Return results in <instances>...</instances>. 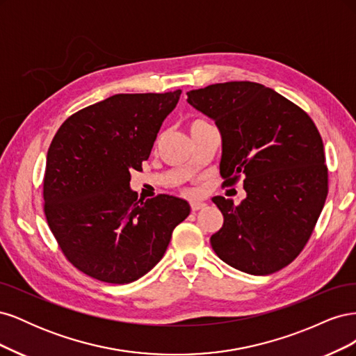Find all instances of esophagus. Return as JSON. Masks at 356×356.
<instances>
[{
	"mask_svg": "<svg viewBox=\"0 0 356 356\" xmlns=\"http://www.w3.org/2000/svg\"><path fill=\"white\" fill-rule=\"evenodd\" d=\"M190 207H191V211L196 212V211H200V209H203L204 207H207V203L202 202V200H191Z\"/></svg>",
	"mask_w": 356,
	"mask_h": 356,
	"instance_id": "esophagus-1",
	"label": "esophagus"
}]
</instances>
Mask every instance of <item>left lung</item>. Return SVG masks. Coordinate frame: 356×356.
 <instances>
[{
  "label": "left lung",
  "instance_id": "1",
  "mask_svg": "<svg viewBox=\"0 0 356 356\" xmlns=\"http://www.w3.org/2000/svg\"><path fill=\"white\" fill-rule=\"evenodd\" d=\"M187 102L217 124L224 184L243 178L246 197L215 196L222 227L211 245L250 275L281 270L303 251L328 195V169L314 120L270 88L252 81L211 84Z\"/></svg>",
  "mask_w": 356,
  "mask_h": 356
}]
</instances>
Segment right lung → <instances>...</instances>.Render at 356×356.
<instances>
[{"label":"right lung","instance_id":"obj_1","mask_svg":"<svg viewBox=\"0 0 356 356\" xmlns=\"http://www.w3.org/2000/svg\"><path fill=\"white\" fill-rule=\"evenodd\" d=\"M181 90L118 93L68 117L49 147L42 182L49 227L68 261L106 284H129L161 260L190 204L129 187Z\"/></svg>","mask_w":356,"mask_h":356}]
</instances>
